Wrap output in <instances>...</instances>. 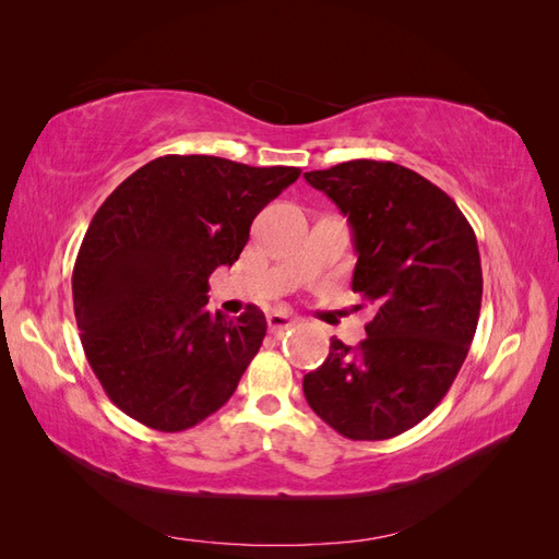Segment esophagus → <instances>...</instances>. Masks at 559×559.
Returning a JSON list of instances; mask_svg holds the SVG:
<instances>
[{
  "instance_id": "esophagus-1",
  "label": "esophagus",
  "mask_w": 559,
  "mask_h": 559,
  "mask_svg": "<svg viewBox=\"0 0 559 559\" xmlns=\"http://www.w3.org/2000/svg\"><path fill=\"white\" fill-rule=\"evenodd\" d=\"M296 324H298V319L292 317V314H286V312H270L267 314V329H270V333H275V335L289 331Z\"/></svg>"
}]
</instances>
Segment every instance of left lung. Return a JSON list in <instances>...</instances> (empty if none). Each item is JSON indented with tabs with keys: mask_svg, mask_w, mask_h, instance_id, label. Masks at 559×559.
I'll use <instances>...</instances> for the list:
<instances>
[{
	"mask_svg": "<svg viewBox=\"0 0 559 559\" xmlns=\"http://www.w3.org/2000/svg\"><path fill=\"white\" fill-rule=\"evenodd\" d=\"M352 226V292L376 317L357 347L331 337L302 378L310 408L352 441H384L443 401L476 335L483 270L476 233L436 183L389 160L306 173Z\"/></svg>",
	"mask_w": 559,
	"mask_h": 559,
	"instance_id": "obj_1",
	"label": "left lung"
}]
</instances>
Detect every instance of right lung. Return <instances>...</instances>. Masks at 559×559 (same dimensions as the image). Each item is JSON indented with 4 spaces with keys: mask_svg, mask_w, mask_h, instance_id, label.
<instances>
[{
    "mask_svg": "<svg viewBox=\"0 0 559 559\" xmlns=\"http://www.w3.org/2000/svg\"><path fill=\"white\" fill-rule=\"evenodd\" d=\"M300 177L216 156H160L103 202L72 273L86 359L114 405L175 433L233 396L265 314H210V275L233 265L257 214Z\"/></svg>",
    "mask_w": 559,
    "mask_h": 559,
    "instance_id": "add662e5",
    "label": "right lung"
}]
</instances>
